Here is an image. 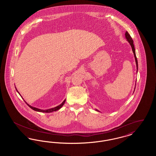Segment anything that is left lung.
Here are the masks:
<instances>
[{"label": "left lung", "instance_id": "1", "mask_svg": "<svg viewBox=\"0 0 156 156\" xmlns=\"http://www.w3.org/2000/svg\"><path fill=\"white\" fill-rule=\"evenodd\" d=\"M125 37L127 40V41L130 43V44L132 47V51L133 52L134 56V58H135V61H136V68H137V69H138V63H137V57H136V52H135V48H134V46L133 41L132 38L131 36H130V34H129V33L127 31H126V33H125ZM97 111L99 112V111H98L97 109H96Z\"/></svg>", "mask_w": 156, "mask_h": 156}]
</instances>
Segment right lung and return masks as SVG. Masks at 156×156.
Here are the masks:
<instances>
[{
  "mask_svg": "<svg viewBox=\"0 0 156 156\" xmlns=\"http://www.w3.org/2000/svg\"><path fill=\"white\" fill-rule=\"evenodd\" d=\"M16 90L17 91V90L16 88ZM17 92L19 93L18 91H17ZM24 102H25V101H24ZM65 102H66V99L62 102V104H60L58 106H56V107H55V108H51V109H47V110H41V109H38V108H34V107H33V106H30L29 104H27L26 102H25L30 107L31 109H32L33 110H34V111H35L40 112H45V113H50V112H52L54 111H57L59 110V109L64 105Z\"/></svg>",
  "mask_w": 156,
  "mask_h": 156,
  "instance_id": "1",
  "label": "right lung"
}]
</instances>
